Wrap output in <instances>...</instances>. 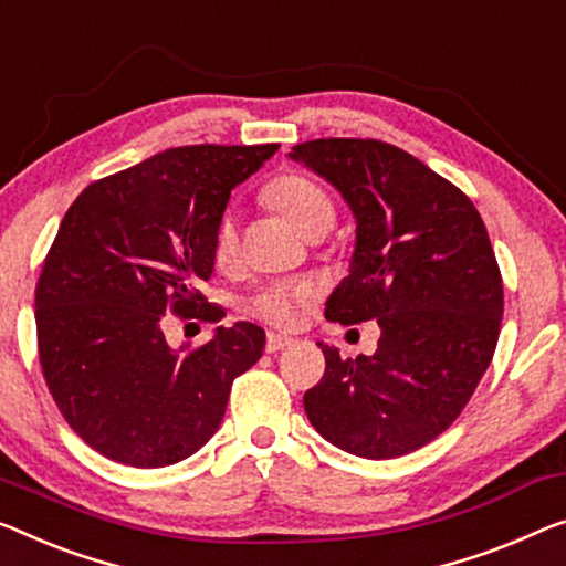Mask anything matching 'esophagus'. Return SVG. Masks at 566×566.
I'll use <instances>...</instances> for the list:
<instances>
[{
    "instance_id": "obj_1",
    "label": "esophagus",
    "mask_w": 566,
    "mask_h": 566,
    "mask_svg": "<svg viewBox=\"0 0 566 566\" xmlns=\"http://www.w3.org/2000/svg\"><path fill=\"white\" fill-rule=\"evenodd\" d=\"M294 340L290 335H282V333H269L266 335V353H280L284 348H290Z\"/></svg>"
}]
</instances>
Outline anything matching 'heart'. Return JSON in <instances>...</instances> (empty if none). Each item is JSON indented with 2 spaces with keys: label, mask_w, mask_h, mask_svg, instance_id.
Here are the masks:
<instances>
[{
  "label": "heart",
  "mask_w": 566,
  "mask_h": 566,
  "mask_svg": "<svg viewBox=\"0 0 566 566\" xmlns=\"http://www.w3.org/2000/svg\"><path fill=\"white\" fill-rule=\"evenodd\" d=\"M264 200L276 213H282L294 231L307 239L312 233H325L333 226L335 208L325 188L302 172H284L264 188ZM239 254V231L231 213L221 216L213 235V259L218 266H231ZM315 300V286L307 282H274L249 300L251 315L276 327L300 323L302 312Z\"/></svg>",
  "instance_id": "heart-1"
}]
</instances>
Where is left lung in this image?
<instances>
[{
  "label": "left lung",
  "instance_id": "obj_1",
  "mask_svg": "<svg viewBox=\"0 0 566 566\" xmlns=\"http://www.w3.org/2000/svg\"><path fill=\"white\" fill-rule=\"evenodd\" d=\"M290 157L356 218L348 276L325 317L381 327L374 356L317 343L325 376L305 394L307 419L358 458H401L458 419L491 366L503 282L485 223L465 192L386 142L315 139Z\"/></svg>",
  "mask_w": 566,
  "mask_h": 566
}]
</instances>
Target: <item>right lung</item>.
Segmentation results:
<instances>
[{
  "instance_id": "right-lung-1",
  "label": "right lung",
  "mask_w": 566,
  "mask_h": 566,
  "mask_svg": "<svg viewBox=\"0 0 566 566\" xmlns=\"http://www.w3.org/2000/svg\"><path fill=\"white\" fill-rule=\"evenodd\" d=\"M280 145L175 147L91 182L63 218L35 290L40 366L75 434L104 458L165 468L221 427L231 384L264 353L254 323L170 348L167 312L210 307L213 235L231 190ZM202 317L218 319V310Z\"/></svg>"
}]
</instances>
